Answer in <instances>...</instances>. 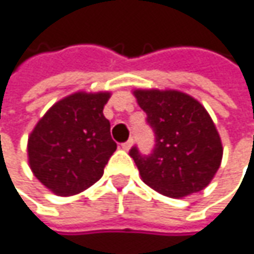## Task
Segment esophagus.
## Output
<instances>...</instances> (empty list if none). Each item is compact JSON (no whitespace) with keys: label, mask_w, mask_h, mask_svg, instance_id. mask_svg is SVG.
I'll return each mask as SVG.
<instances>
[{"label":"esophagus","mask_w":254,"mask_h":254,"mask_svg":"<svg viewBox=\"0 0 254 254\" xmlns=\"http://www.w3.org/2000/svg\"><path fill=\"white\" fill-rule=\"evenodd\" d=\"M132 143H133V141H132V139H129V141L124 142V143H122L121 146H122V149H125V151H129V149H130V146H132Z\"/></svg>","instance_id":"34e87169"}]
</instances>
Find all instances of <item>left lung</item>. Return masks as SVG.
<instances>
[{"instance_id": "left-lung-1", "label": "left lung", "mask_w": 254, "mask_h": 254, "mask_svg": "<svg viewBox=\"0 0 254 254\" xmlns=\"http://www.w3.org/2000/svg\"><path fill=\"white\" fill-rule=\"evenodd\" d=\"M155 133L152 154L129 151L142 181L159 194L181 198L208 186L220 168L223 145L198 100L178 90H133Z\"/></svg>"}]
</instances>
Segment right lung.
Instances as JSON below:
<instances>
[{"instance_id":"obj_1","label":"right lung","mask_w":254,"mask_h":254,"mask_svg":"<svg viewBox=\"0 0 254 254\" xmlns=\"http://www.w3.org/2000/svg\"><path fill=\"white\" fill-rule=\"evenodd\" d=\"M109 92H77L54 103L28 136L33 174L56 195L68 197L93 186L116 151L103 116Z\"/></svg>"}]
</instances>
